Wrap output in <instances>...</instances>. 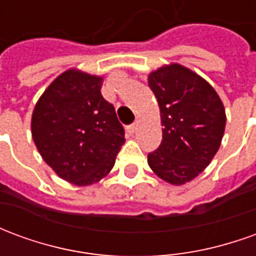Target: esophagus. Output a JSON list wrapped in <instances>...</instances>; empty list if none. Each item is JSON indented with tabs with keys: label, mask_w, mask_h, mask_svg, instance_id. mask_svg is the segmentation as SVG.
Listing matches in <instances>:
<instances>
[{
	"label": "esophagus",
	"mask_w": 256,
	"mask_h": 256,
	"mask_svg": "<svg viewBox=\"0 0 256 256\" xmlns=\"http://www.w3.org/2000/svg\"><path fill=\"white\" fill-rule=\"evenodd\" d=\"M136 128H137V123H132V124H130V126H128V133L133 134L134 132H136Z\"/></svg>",
	"instance_id": "obj_1"
}]
</instances>
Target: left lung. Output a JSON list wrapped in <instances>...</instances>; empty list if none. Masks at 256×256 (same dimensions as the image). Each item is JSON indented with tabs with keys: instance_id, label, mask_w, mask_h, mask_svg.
I'll list each match as a JSON object with an SVG mask.
<instances>
[{
	"instance_id": "obj_1",
	"label": "left lung",
	"mask_w": 256,
	"mask_h": 256,
	"mask_svg": "<svg viewBox=\"0 0 256 256\" xmlns=\"http://www.w3.org/2000/svg\"><path fill=\"white\" fill-rule=\"evenodd\" d=\"M163 126L159 148L148 154L156 176L172 185L192 181L220 150L226 124L224 104L214 88L180 64L150 74Z\"/></svg>"
}]
</instances>
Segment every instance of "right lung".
Returning <instances> with one entry per match:
<instances>
[{
  "label": "right lung",
  "instance_id": "right-lung-1",
  "mask_svg": "<svg viewBox=\"0 0 256 256\" xmlns=\"http://www.w3.org/2000/svg\"><path fill=\"white\" fill-rule=\"evenodd\" d=\"M102 78L68 70L49 84L31 118V134L42 159L58 177L86 186L111 172L124 128L101 96Z\"/></svg>",
  "mask_w": 256,
  "mask_h": 256
}]
</instances>
